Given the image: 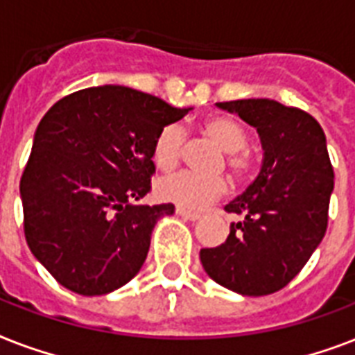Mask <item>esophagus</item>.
Here are the masks:
<instances>
[{"mask_svg": "<svg viewBox=\"0 0 355 355\" xmlns=\"http://www.w3.org/2000/svg\"><path fill=\"white\" fill-rule=\"evenodd\" d=\"M175 214L180 217H184V219H189V221H195V219H199V211H191V210H186V208H182V206H177L175 208Z\"/></svg>", "mask_w": 355, "mask_h": 355, "instance_id": "1", "label": "esophagus"}]
</instances>
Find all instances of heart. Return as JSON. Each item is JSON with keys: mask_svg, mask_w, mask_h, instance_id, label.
<instances>
[{"mask_svg": "<svg viewBox=\"0 0 355 355\" xmlns=\"http://www.w3.org/2000/svg\"><path fill=\"white\" fill-rule=\"evenodd\" d=\"M205 132L216 141L223 150H227L225 164L228 173L237 182H247L254 177L256 162L250 150L245 147L248 141L247 130L237 119L230 116H214L202 123ZM186 132L177 123L166 125L156 134L153 141V162L162 171H171L178 166L182 156ZM227 191V182L221 177H200L195 173L180 171L156 182L158 199L182 206L188 210H197L211 200L219 199Z\"/></svg>", "mask_w": 355, "mask_h": 355, "instance_id": "heart-1", "label": "heart"}]
</instances>
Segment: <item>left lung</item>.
Returning <instances> with one entry per match:
<instances>
[{
  "instance_id": "obj_1",
  "label": "left lung",
  "mask_w": 355,
  "mask_h": 355,
  "mask_svg": "<svg viewBox=\"0 0 355 355\" xmlns=\"http://www.w3.org/2000/svg\"><path fill=\"white\" fill-rule=\"evenodd\" d=\"M258 130L265 158L258 178L228 202L241 216L227 241L202 248V267L219 286L248 297L284 289L308 263L328 228L334 189L324 130L300 108L272 99L217 103Z\"/></svg>"
}]
</instances>
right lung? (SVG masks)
I'll return each instance as SVG.
<instances>
[{
    "instance_id": "obj_1",
    "label": "right lung",
    "mask_w": 355,
    "mask_h": 355,
    "mask_svg": "<svg viewBox=\"0 0 355 355\" xmlns=\"http://www.w3.org/2000/svg\"><path fill=\"white\" fill-rule=\"evenodd\" d=\"M186 114L114 85L73 92L47 110L19 191L27 245L60 286L107 295L141 269L156 221L175 206L130 202L149 193L156 134Z\"/></svg>"
}]
</instances>
